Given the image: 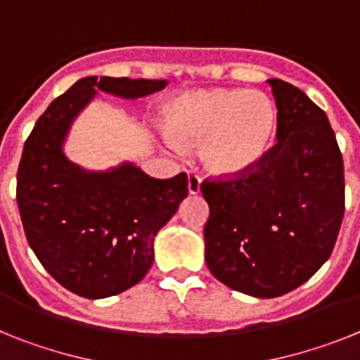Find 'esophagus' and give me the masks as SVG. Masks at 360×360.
<instances>
[{"mask_svg":"<svg viewBox=\"0 0 360 360\" xmlns=\"http://www.w3.org/2000/svg\"><path fill=\"white\" fill-rule=\"evenodd\" d=\"M200 184H202V178H200V174L196 173L195 169L187 171V189H189L191 195H198Z\"/></svg>","mask_w":360,"mask_h":360,"instance_id":"obj_1","label":"esophagus"}]
</instances>
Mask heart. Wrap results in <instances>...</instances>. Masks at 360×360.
Wrapping results in <instances>:
<instances>
[{"label": "heart", "instance_id": "1", "mask_svg": "<svg viewBox=\"0 0 360 360\" xmlns=\"http://www.w3.org/2000/svg\"><path fill=\"white\" fill-rule=\"evenodd\" d=\"M169 126L182 139H205L203 162L225 174L256 167L276 136L278 110L262 91L243 88L186 94L169 106Z\"/></svg>", "mask_w": 360, "mask_h": 360}]
</instances>
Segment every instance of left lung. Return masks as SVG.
I'll return each instance as SVG.
<instances>
[{
    "mask_svg": "<svg viewBox=\"0 0 360 360\" xmlns=\"http://www.w3.org/2000/svg\"><path fill=\"white\" fill-rule=\"evenodd\" d=\"M276 142L249 171L205 178V262L229 288L278 297L330 257L345 216V165L328 117L307 94L269 79Z\"/></svg>",
    "mask_w": 360,
    "mask_h": 360,
    "instance_id": "left-lung-1",
    "label": "left lung"
}]
</instances>
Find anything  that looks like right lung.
<instances>
[{
	"mask_svg": "<svg viewBox=\"0 0 360 360\" xmlns=\"http://www.w3.org/2000/svg\"><path fill=\"white\" fill-rule=\"evenodd\" d=\"M165 84L81 79L46 108L25 142L15 200L28 245L46 272L81 297H110L144 279L153 240L187 196V174L158 180L131 164L88 173L66 160V131L95 88L136 98Z\"/></svg>",
	"mask_w": 360,
	"mask_h": 360,
	"instance_id": "add662e5",
	"label": "right lung"
}]
</instances>
